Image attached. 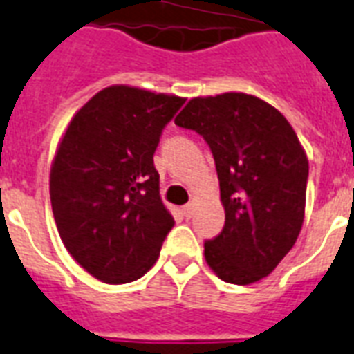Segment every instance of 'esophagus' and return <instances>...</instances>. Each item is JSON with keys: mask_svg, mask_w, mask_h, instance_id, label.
Wrapping results in <instances>:
<instances>
[{"mask_svg": "<svg viewBox=\"0 0 354 354\" xmlns=\"http://www.w3.org/2000/svg\"><path fill=\"white\" fill-rule=\"evenodd\" d=\"M193 212H195V203L191 201V203H187V204H185V206H184V214H185V216H187V217H191V216H193Z\"/></svg>", "mask_w": 354, "mask_h": 354, "instance_id": "34e87169", "label": "esophagus"}]
</instances>
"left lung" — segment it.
<instances>
[{"label":"left lung","instance_id":"8db88e82","mask_svg":"<svg viewBox=\"0 0 354 354\" xmlns=\"http://www.w3.org/2000/svg\"><path fill=\"white\" fill-rule=\"evenodd\" d=\"M174 124L198 133L216 161L223 230L204 257L227 283L250 285L276 268L304 223L308 157L290 124L248 93L195 97Z\"/></svg>","mask_w":354,"mask_h":354}]
</instances>
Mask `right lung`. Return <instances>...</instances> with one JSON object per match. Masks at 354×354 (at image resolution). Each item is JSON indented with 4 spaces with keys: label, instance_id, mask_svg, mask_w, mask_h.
<instances>
[{
    "label": "right lung",
    "instance_id": "1",
    "mask_svg": "<svg viewBox=\"0 0 354 354\" xmlns=\"http://www.w3.org/2000/svg\"><path fill=\"white\" fill-rule=\"evenodd\" d=\"M185 99L111 86L75 114L54 157L50 201L62 242L104 283L150 270L174 219L159 197L153 153Z\"/></svg>",
    "mask_w": 354,
    "mask_h": 354
}]
</instances>
